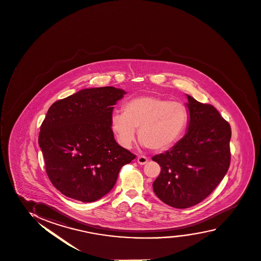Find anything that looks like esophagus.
<instances>
[{
    "label": "esophagus",
    "instance_id": "obj_1",
    "mask_svg": "<svg viewBox=\"0 0 261 261\" xmlns=\"http://www.w3.org/2000/svg\"><path fill=\"white\" fill-rule=\"evenodd\" d=\"M147 158L145 157V156H138V163L139 165H145V164L147 163Z\"/></svg>",
    "mask_w": 261,
    "mask_h": 261
}]
</instances>
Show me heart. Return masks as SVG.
Returning <instances> with one entry per match:
<instances>
[{"instance_id":"heart-1","label":"heart","mask_w":261,"mask_h":261,"mask_svg":"<svg viewBox=\"0 0 261 261\" xmlns=\"http://www.w3.org/2000/svg\"><path fill=\"white\" fill-rule=\"evenodd\" d=\"M188 123V111L181 102L154 95L133 98L115 113L110 126L116 141L129 148L136 130L145 147L162 151L172 147L182 135Z\"/></svg>"}]
</instances>
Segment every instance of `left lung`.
Returning <instances> with one entry per match:
<instances>
[{
    "label": "left lung",
    "mask_w": 261,
    "mask_h": 261,
    "mask_svg": "<svg viewBox=\"0 0 261 261\" xmlns=\"http://www.w3.org/2000/svg\"><path fill=\"white\" fill-rule=\"evenodd\" d=\"M186 95L189 118L185 136L165 153L152 157L161 167L152 184L154 193L176 208L192 207L211 195L230 162L229 123L211 104Z\"/></svg>",
    "instance_id": "1"
}]
</instances>
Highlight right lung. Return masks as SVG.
<instances>
[{"label":"right lung","mask_w":261,"mask_h":261,"mask_svg":"<svg viewBox=\"0 0 261 261\" xmlns=\"http://www.w3.org/2000/svg\"><path fill=\"white\" fill-rule=\"evenodd\" d=\"M125 94L114 87L84 88L48 110L38 145L50 182L61 194L97 201L113 189L122 167L135 159L110 129L114 105Z\"/></svg>","instance_id":"right-lung-1"}]
</instances>
